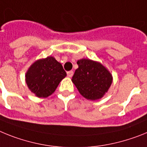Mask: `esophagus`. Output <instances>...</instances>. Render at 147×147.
Wrapping results in <instances>:
<instances>
[{"instance_id": "obj_1", "label": "esophagus", "mask_w": 147, "mask_h": 147, "mask_svg": "<svg viewBox=\"0 0 147 147\" xmlns=\"http://www.w3.org/2000/svg\"><path fill=\"white\" fill-rule=\"evenodd\" d=\"M72 75H73V71H69V72H67V76L69 78L72 77Z\"/></svg>"}]
</instances>
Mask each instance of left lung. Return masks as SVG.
<instances>
[{
  "label": "left lung",
  "instance_id": "obj_1",
  "mask_svg": "<svg viewBox=\"0 0 147 147\" xmlns=\"http://www.w3.org/2000/svg\"><path fill=\"white\" fill-rule=\"evenodd\" d=\"M72 81L83 97L88 100L100 99L107 92L112 83V76L105 66L90 59H81L77 62Z\"/></svg>",
  "mask_w": 147,
  "mask_h": 147
}]
</instances>
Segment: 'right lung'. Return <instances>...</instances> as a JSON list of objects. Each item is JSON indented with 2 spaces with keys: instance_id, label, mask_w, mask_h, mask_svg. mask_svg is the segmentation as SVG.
<instances>
[{
  "instance_id": "obj_1",
  "label": "right lung",
  "mask_w": 147,
  "mask_h": 147,
  "mask_svg": "<svg viewBox=\"0 0 147 147\" xmlns=\"http://www.w3.org/2000/svg\"><path fill=\"white\" fill-rule=\"evenodd\" d=\"M66 76L61 63L52 56L35 61L25 75L28 88L38 98L52 95Z\"/></svg>"
}]
</instances>
